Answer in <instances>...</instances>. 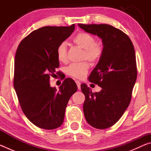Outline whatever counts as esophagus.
Returning a JSON list of instances; mask_svg holds the SVG:
<instances>
[{"label": "esophagus", "mask_w": 151, "mask_h": 151, "mask_svg": "<svg viewBox=\"0 0 151 151\" xmlns=\"http://www.w3.org/2000/svg\"><path fill=\"white\" fill-rule=\"evenodd\" d=\"M75 82H76V85H77L78 88V89H81V83H80V81H76Z\"/></svg>", "instance_id": "esophagus-1"}]
</instances>
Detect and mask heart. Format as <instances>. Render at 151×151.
<instances>
[{"label": "heart", "instance_id": "1", "mask_svg": "<svg viewBox=\"0 0 151 151\" xmlns=\"http://www.w3.org/2000/svg\"><path fill=\"white\" fill-rule=\"evenodd\" d=\"M73 42L84 49L83 59L86 58L93 63L101 59L104 52V45L101 41H95L94 36L86 32H78L74 37ZM57 57L58 61L65 63L67 59V51L65 42H62L57 48ZM90 65L87 61L72 63L66 68V75L76 78H83L86 76Z\"/></svg>", "mask_w": 151, "mask_h": 151}]
</instances>
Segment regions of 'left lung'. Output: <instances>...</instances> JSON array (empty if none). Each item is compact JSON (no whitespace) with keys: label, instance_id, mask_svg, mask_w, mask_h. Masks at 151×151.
Returning <instances> with one entry per match:
<instances>
[{"label":"left lung","instance_id":"8db88e82","mask_svg":"<svg viewBox=\"0 0 151 151\" xmlns=\"http://www.w3.org/2000/svg\"><path fill=\"white\" fill-rule=\"evenodd\" d=\"M78 25L100 37L104 45L103 55L88 77L102 90L92 93L86 84L81 88L85 96L83 111L86 121L96 129H107L121 118L131 103L137 77L134 46L124 32L111 25Z\"/></svg>","mask_w":151,"mask_h":151}]
</instances>
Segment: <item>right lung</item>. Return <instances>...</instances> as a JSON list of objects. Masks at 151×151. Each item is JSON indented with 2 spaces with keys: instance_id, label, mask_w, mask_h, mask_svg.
<instances>
[{
  "instance_id": "right-lung-1",
  "label": "right lung",
  "mask_w": 151,
  "mask_h": 151,
  "mask_svg": "<svg viewBox=\"0 0 151 151\" xmlns=\"http://www.w3.org/2000/svg\"><path fill=\"white\" fill-rule=\"evenodd\" d=\"M75 30L70 27H44L24 38L14 58V88L20 107L36 126L52 130L61 126L70 96L77 91L75 81L65 79L57 91L50 76L59 67L57 48Z\"/></svg>"
}]
</instances>
